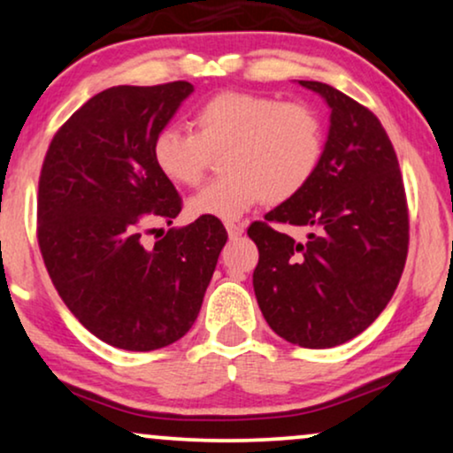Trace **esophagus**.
<instances>
[{"instance_id": "34e87169", "label": "esophagus", "mask_w": 453, "mask_h": 453, "mask_svg": "<svg viewBox=\"0 0 453 453\" xmlns=\"http://www.w3.org/2000/svg\"><path fill=\"white\" fill-rule=\"evenodd\" d=\"M244 223H236V221H227L226 223V230H227V236H230L232 240L234 238H238V236H242L244 234Z\"/></svg>"}]
</instances>
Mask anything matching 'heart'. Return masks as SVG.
Returning a JSON list of instances; mask_svg holds the SVG:
<instances>
[{
    "mask_svg": "<svg viewBox=\"0 0 453 453\" xmlns=\"http://www.w3.org/2000/svg\"><path fill=\"white\" fill-rule=\"evenodd\" d=\"M188 131L167 125L152 158L180 186H196L211 154L223 173L188 200L192 217L238 219L261 200L278 204L309 184L324 152V127L305 102H280L253 91H221L192 112Z\"/></svg>",
    "mask_w": 453,
    "mask_h": 453,
    "instance_id": "b5f03b06",
    "label": "heart"
}]
</instances>
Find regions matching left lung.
I'll return each mask as SVG.
<instances>
[{
  "instance_id": "obj_1",
  "label": "left lung",
  "mask_w": 453,
  "mask_h": 453,
  "mask_svg": "<svg viewBox=\"0 0 453 453\" xmlns=\"http://www.w3.org/2000/svg\"><path fill=\"white\" fill-rule=\"evenodd\" d=\"M330 106L322 160L309 184L249 227L259 249L257 303L288 342L328 349L380 316L403 273L408 203L397 154L376 114L342 91L299 81ZM272 222L313 226L305 243Z\"/></svg>"
}]
</instances>
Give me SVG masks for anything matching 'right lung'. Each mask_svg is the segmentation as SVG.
I'll return each instance as SVG.
<instances>
[{"instance_id": "1", "label": "right lung", "mask_w": 453, "mask_h": 453, "mask_svg": "<svg viewBox=\"0 0 453 453\" xmlns=\"http://www.w3.org/2000/svg\"><path fill=\"white\" fill-rule=\"evenodd\" d=\"M192 91L188 81L100 91L56 131L39 175L37 240L51 282L91 334L125 351L167 347L192 328L227 240L215 217L142 240L181 211L152 142Z\"/></svg>"}]
</instances>
